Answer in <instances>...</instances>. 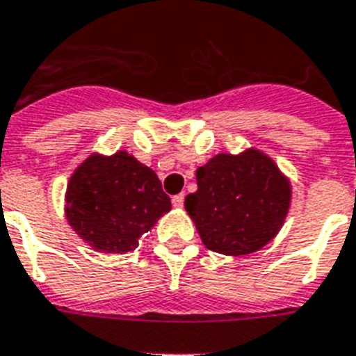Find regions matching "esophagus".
<instances>
[{
    "mask_svg": "<svg viewBox=\"0 0 356 356\" xmlns=\"http://www.w3.org/2000/svg\"><path fill=\"white\" fill-rule=\"evenodd\" d=\"M172 206H175V208H181V206H184V193L172 197Z\"/></svg>",
    "mask_w": 356,
    "mask_h": 356,
    "instance_id": "esophagus-1",
    "label": "esophagus"
}]
</instances>
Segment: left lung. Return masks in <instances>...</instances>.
Instances as JSON below:
<instances>
[{"label": "left lung", "mask_w": 356, "mask_h": 356, "mask_svg": "<svg viewBox=\"0 0 356 356\" xmlns=\"http://www.w3.org/2000/svg\"><path fill=\"white\" fill-rule=\"evenodd\" d=\"M186 209L202 243L227 256L250 254L271 241L288 216L291 186L260 150L217 154L197 169Z\"/></svg>", "instance_id": "8db88e82"}]
</instances>
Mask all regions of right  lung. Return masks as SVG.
Returning a JSON list of instances; mask_svg holds the SVG:
<instances>
[{
    "label": "right lung",
    "mask_w": 356,
    "mask_h": 356,
    "mask_svg": "<svg viewBox=\"0 0 356 356\" xmlns=\"http://www.w3.org/2000/svg\"><path fill=\"white\" fill-rule=\"evenodd\" d=\"M170 209L158 175L128 152L92 154L70 176L66 219L102 252H129Z\"/></svg>",
    "instance_id": "1"
}]
</instances>
